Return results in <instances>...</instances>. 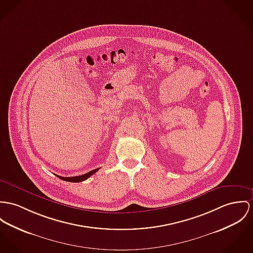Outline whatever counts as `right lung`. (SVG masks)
I'll return each instance as SVG.
<instances>
[{
  "label": "right lung",
  "instance_id": "add662e5",
  "mask_svg": "<svg viewBox=\"0 0 253 253\" xmlns=\"http://www.w3.org/2000/svg\"><path fill=\"white\" fill-rule=\"evenodd\" d=\"M99 169H93V170H91V171H89V172H87V173H84V174L83 175H79V176H72V177H62V176H59V175H57L59 179H61V180H63V181H66V182H76V183H78V182H82V181H84V180H86L87 178H89L90 176L92 174H94L96 171H97Z\"/></svg>",
  "mask_w": 253,
  "mask_h": 253
}]
</instances>
